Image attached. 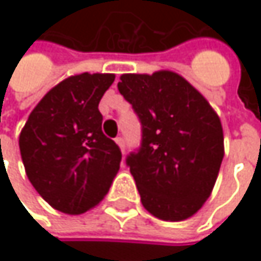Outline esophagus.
<instances>
[{
	"instance_id": "34e87169",
	"label": "esophagus",
	"mask_w": 261,
	"mask_h": 261,
	"mask_svg": "<svg viewBox=\"0 0 261 261\" xmlns=\"http://www.w3.org/2000/svg\"><path fill=\"white\" fill-rule=\"evenodd\" d=\"M115 142L118 143V146L121 148V151L124 152L125 151V140H124V137H116L115 139Z\"/></svg>"
}]
</instances>
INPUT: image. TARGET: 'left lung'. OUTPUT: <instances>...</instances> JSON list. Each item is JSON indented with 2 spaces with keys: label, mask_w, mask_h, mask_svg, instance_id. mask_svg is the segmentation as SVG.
<instances>
[{
  "label": "left lung",
  "mask_w": 261,
  "mask_h": 261,
  "mask_svg": "<svg viewBox=\"0 0 261 261\" xmlns=\"http://www.w3.org/2000/svg\"><path fill=\"white\" fill-rule=\"evenodd\" d=\"M121 95L142 125V142L127 155L143 207L159 219L182 221L210 196L224 159L221 119L181 75L124 74Z\"/></svg>",
  "instance_id": "left-lung-1"
}]
</instances>
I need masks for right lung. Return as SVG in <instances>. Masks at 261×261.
<instances>
[{
    "mask_svg": "<svg viewBox=\"0 0 261 261\" xmlns=\"http://www.w3.org/2000/svg\"><path fill=\"white\" fill-rule=\"evenodd\" d=\"M113 74H79L53 87L19 136L27 177L56 210L81 215L102 201L122 159L102 130L98 104Z\"/></svg>",
    "mask_w": 261,
    "mask_h": 261,
    "instance_id": "right-lung-1",
    "label": "right lung"
}]
</instances>
